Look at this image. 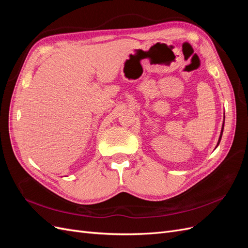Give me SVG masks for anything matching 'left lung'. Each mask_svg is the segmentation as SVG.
<instances>
[{"label":"left lung","mask_w":248,"mask_h":248,"mask_svg":"<svg viewBox=\"0 0 248 248\" xmlns=\"http://www.w3.org/2000/svg\"><path fill=\"white\" fill-rule=\"evenodd\" d=\"M223 127H224V120H223V124H222V127H221V132H220V136H219V140H218V142H217V146L219 145V142H220V140H221V137H222V132H223ZM216 146V147H217Z\"/></svg>","instance_id":"8db88e82"}]
</instances>
